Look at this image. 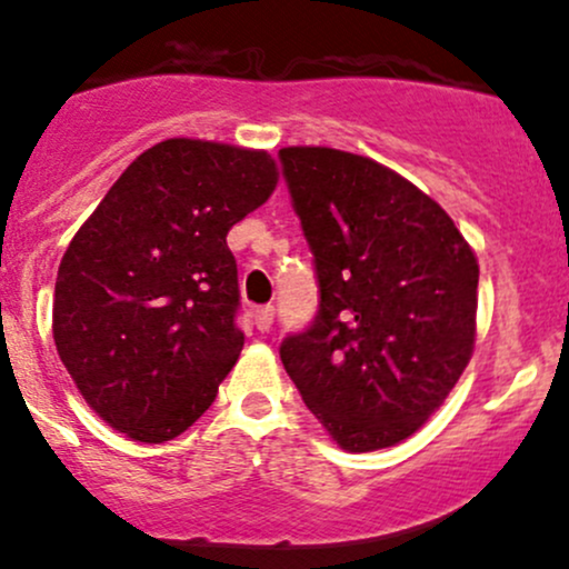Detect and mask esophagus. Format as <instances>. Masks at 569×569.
I'll return each instance as SVG.
<instances>
[{
	"label": "esophagus",
	"mask_w": 569,
	"mask_h": 569,
	"mask_svg": "<svg viewBox=\"0 0 569 569\" xmlns=\"http://www.w3.org/2000/svg\"><path fill=\"white\" fill-rule=\"evenodd\" d=\"M253 319H256V327H259L261 332H267L269 327H272V319H274V308H272V305H264V308H256Z\"/></svg>",
	"instance_id": "obj_1"
}]
</instances>
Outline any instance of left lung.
I'll use <instances>...</instances> for the list:
<instances>
[{
    "mask_svg": "<svg viewBox=\"0 0 569 569\" xmlns=\"http://www.w3.org/2000/svg\"><path fill=\"white\" fill-rule=\"evenodd\" d=\"M316 259L319 313L280 346L338 447L417 433L471 360L480 264L450 214L398 171L330 147L280 149Z\"/></svg>",
    "mask_w": 569,
    "mask_h": 569,
    "instance_id": "1",
    "label": "left lung"
}]
</instances>
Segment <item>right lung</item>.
<instances>
[{"mask_svg":"<svg viewBox=\"0 0 569 569\" xmlns=\"http://www.w3.org/2000/svg\"><path fill=\"white\" fill-rule=\"evenodd\" d=\"M274 184L264 149L166 139L122 171L70 239L53 343L113 430L163 445L212 406L244 343L226 234Z\"/></svg>","mask_w":569,"mask_h":569,"instance_id":"add662e5","label":"right lung"}]
</instances>
